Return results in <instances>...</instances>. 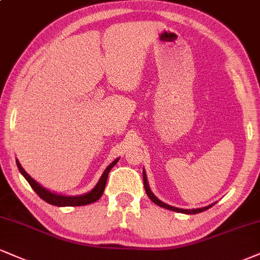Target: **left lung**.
<instances>
[{
	"mask_svg": "<svg viewBox=\"0 0 260 260\" xmlns=\"http://www.w3.org/2000/svg\"><path fill=\"white\" fill-rule=\"evenodd\" d=\"M143 180H144V187H145V191L148 193L149 199L151 200L152 202L156 203L157 206H160V207H164V208H167L170 209V211H174V212H179V213H185V214H196V213H201V212L206 211V209L211 208L213 205H209L207 207H203V208H196V209H183V208H177V207H173V206H170V205H166L162 201H160L156 196L152 193L151 190H150L149 187V184H148V179H146V174L145 172L143 171Z\"/></svg>",
	"mask_w": 260,
	"mask_h": 260,
	"instance_id": "left-lung-1",
	"label": "left lung"
}]
</instances>
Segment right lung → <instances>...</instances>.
<instances>
[{"mask_svg": "<svg viewBox=\"0 0 260 260\" xmlns=\"http://www.w3.org/2000/svg\"><path fill=\"white\" fill-rule=\"evenodd\" d=\"M117 161H118V158H116V160H115L114 162H111V164L108 166V168L104 171L103 176L100 177L98 184H96L94 189L90 190L88 193H84V195H80V196H62V195H57V193H53L51 191H48V190H46L45 187L41 186L37 181L34 180L32 178H31L29 174L24 171V168L21 167L19 161L18 160H17V166H18V168H19L20 173L25 177V179L29 181L30 186L35 190V192L40 196L41 199L45 200L47 203H51V205H53V206L65 207V206H84V205H89V203L98 201V200L102 198L103 192H104L109 172H110L111 168L117 164Z\"/></svg>", "mask_w": 260, "mask_h": 260, "instance_id": "1", "label": "right lung"}]
</instances>
